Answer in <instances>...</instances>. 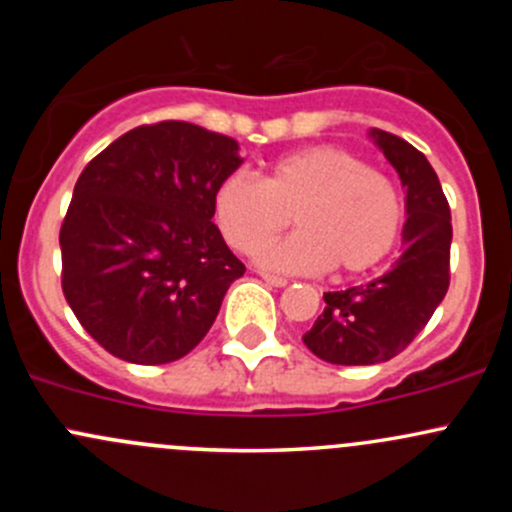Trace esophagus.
I'll return each instance as SVG.
<instances>
[{
	"label": "esophagus",
	"instance_id": "obj_1",
	"mask_svg": "<svg viewBox=\"0 0 512 512\" xmlns=\"http://www.w3.org/2000/svg\"><path fill=\"white\" fill-rule=\"evenodd\" d=\"M260 277H262V280L267 282V285H272V287H287V280H285V277L270 275V272H260Z\"/></svg>",
	"mask_w": 512,
	"mask_h": 512
}]
</instances>
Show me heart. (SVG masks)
Masks as SVG:
<instances>
[{
  "label": "heart",
  "instance_id": "1",
  "mask_svg": "<svg viewBox=\"0 0 512 512\" xmlns=\"http://www.w3.org/2000/svg\"><path fill=\"white\" fill-rule=\"evenodd\" d=\"M289 214L298 232L262 248L267 270L361 275L389 257L404 223L394 185L332 143L277 158L262 180L230 173L215 188V223L245 255L279 234Z\"/></svg>",
  "mask_w": 512,
  "mask_h": 512
}]
</instances>
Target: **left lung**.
I'll return each mask as SVG.
<instances>
[{"instance_id": "8db88e82", "label": "left lung", "mask_w": 512, "mask_h": 512, "mask_svg": "<svg viewBox=\"0 0 512 512\" xmlns=\"http://www.w3.org/2000/svg\"><path fill=\"white\" fill-rule=\"evenodd\" d=\"M376 146L406 188L404 255L366 285L324 292V312L302 337L329 364H381L404 352L433 317L451 282V208L426 156L404 138L374 128Z\"/></svg>"}]
</instances>
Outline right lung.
Returning <instances> with one entry per match:
<instances>
[{"instance_id": "right-lung-1", "label": "right lung", "mask_w": 512, "mask_h": 512, "mask_svg": "<svg viewBox=\"0 0 512 512\" xmlns=\"http://www.w3.org/2000/svg\"><path fill=\"white\" fill-rule=\"evenodd\" d=\"M237 143L195 123H146L79 175L61 223V289L81 327L131 364H168L213 327L245 265L213 223Z\"/></svg>"}]
</instances>
